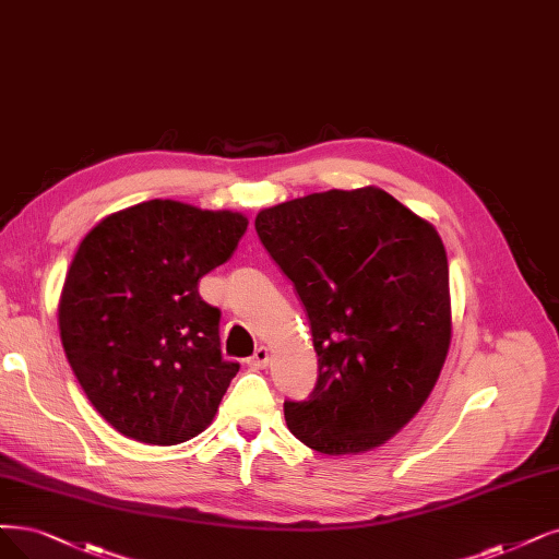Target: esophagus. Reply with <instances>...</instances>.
Segmentation results:
<instances>
[{"label":"esophagus","instance_id":"obj_1","mask_svg":"<svg viewBox=\"0 0 559 559\" xmlns=\"http://www.w3.org/2000/svg\"><path fill=\"white\" fill-rule=\"evenodd\" d=\"M266 364H269V347H258L255 355L248 359V366L253 370H262Z\"/></svg>","mask_w":559,"mask_h":559}]
</instances>
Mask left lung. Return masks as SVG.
Returning <instances> with one entry per match:
<instances>
[{
    "label": "left lung",
    "instance_id": "left-lung-1",
    "mask_svg": "<svg viewBox=\"0 0 559 559\" xmlns=\"http://www.w3.org/2000/svg\"><path fill=\"white\" fill-rule=\"evenodd\" d=\"M255 230L295 283L318 353L313 394L285 401L287 428L326 456L384 444L421 409L451 345L436 225L364 186L269 206Z\"/></svg>",
    "mask_w": 559,
    "mask_h": 559
}]
</instances>
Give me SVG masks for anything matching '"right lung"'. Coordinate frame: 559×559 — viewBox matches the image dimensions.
<instances>
[{"instance_id": "add662e5", "label": "right lung", "mask_w": 559, "mask_h": 559, "mask_svg": "<svg viewBox=\"0 0 559 559\" xmlns=\"http://www.w3.org/2000/svg\"><path fill=\"white\" fill-rule=\"evenodd\" d=\"M248 218L147 200L80 241L57 322L67 359L121 436L170 447L214 421L239 364L221 357V311L198 293L230 260Z\"/></svg>"}]
</instances>
